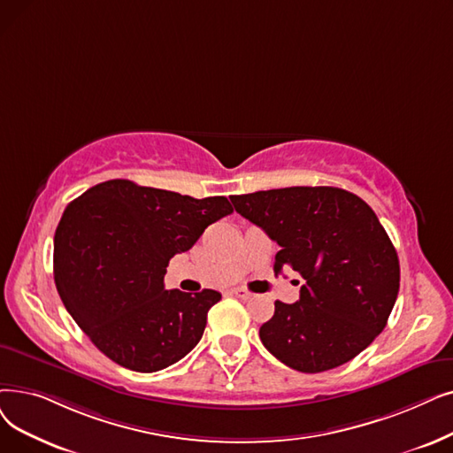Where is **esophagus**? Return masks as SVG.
Returning a JSON list of instances; mask_svg holds the SVG:
<instances>
[{"instance_id": "1", "label": "esophagus", "mask_w": 453, "mask_h": 453, "mask_svg": "<svg viewBox=\"0 0 453 453\" xmlns=\"http://www.w3.org/2000/svg\"><path fill=\"white\" fill-rule=\"evenodd\" d=\"M233 294H234V296H239L241 300L253 298V294L250 290H246V288H233Z\"/></svg>"}]
</instances>
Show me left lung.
<instances>
[{
	"label": "left lung",
	"mask_w": 453,
	"mask_h": 453,
	"mask_svg": "<svg viewBox=\"0 0 453 453\" xmlns=\"http://www.w3.org/2000/svg\"><path fill=\"white\" fill-rule=\"evenodd\" d=\"M246 220L281 250L273 270L298 272L296 303L275 302L259 337L287 366L319 373L372 344L395 307L400 261L376 212L337 187H288L231 196Z\"/></svg>",
	"instance_id": "8db88e82"
}]
</instances>
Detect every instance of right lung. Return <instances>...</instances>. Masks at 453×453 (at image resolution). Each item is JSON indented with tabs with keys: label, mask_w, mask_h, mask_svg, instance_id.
<instances>
[{
	"label": "right lung",
	"mask_w": 453,
	"mask_h": 453,
	"mask_svg": "<svg viewBox=\"0 0 453 453\" xmlns=\"http://www.w3.org/2000/svg\"><path fill=\"white\" fill-rule=\"evenodd\" d=\"M231 212L226 196L196 200L129 180L96 185L68 203L57 226L58 296L111 361L134 372L178 363L200 342L222 294L165 290L166 266Z\"/></svg>",
	"instance_id": "right-lung-1"
}]
</instances>
